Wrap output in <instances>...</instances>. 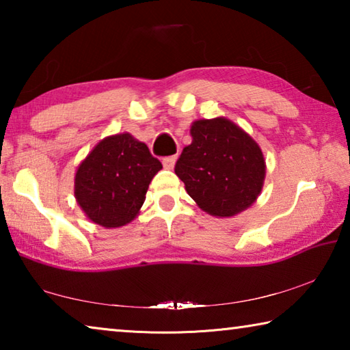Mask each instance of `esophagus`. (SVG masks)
<instances>
[{"mask_svg": "<svg viewBox=\"0 0 350 350\" xmlns=\"http://www.w3.org/2000/svg\"><path fill=\"white\" fill-rule=\"evenodd\" d=\"M162 163H163V167H165V168H167V170H173V167H174V163H176V156L163 157V161H162Z\"/></svg>", "mask_w": 350, "mask_h": 350, "instance_id": "1", "label": "esophagus"}]
</instances>
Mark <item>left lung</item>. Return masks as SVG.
<instances>
[{
	"mask_svg": "<svg viewBox=\"0 0 350 350\" xmlns=\"http://www.w3.org/2000/svg\"><path fill=\"white\" fill-rule=\"evenodd\" d=\"M193 142L174 171L199 208L230 217L248 208L264 185L265 161L259 145L228 118L196 120Z\"/></svg>",
	"mask_w": 350,
	"mask_h": 350,
	"instance_id": "1",
	"label": "left lung"
}]
</instances>
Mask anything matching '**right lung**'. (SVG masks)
Instances as JSON below:
<instances>
[{
    "label": "right lung",
    "instance_id": "add662e5",
    "mask_svg": "<svg viewBox=\"0 0 350 350\" xmlns=\"http://www.w3.org/2000/svg\"><path fill=\"white\" fill-rule=\"evenodd\" d=\"M162 163L144 142L123 133L98 142L75 173V199L92 222L126 225L139 215L148 187Z\"/></svg>",
    "mask_w": 350,
    "mask_h": 350
}]
</instances>
